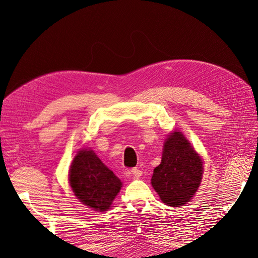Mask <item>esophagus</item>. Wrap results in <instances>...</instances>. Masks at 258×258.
<instances>
[{
	"label": "esophagus",
	"mask_w": 258,
	"mask_h": 258,
	"mask_svg": "<svg viewBox=\"0 0 258 258\" xmlns=\"http://www.w3.org/2000/svg\"><path fill=\"white\" fill-rule=\"evenodd\" d=\"M131 173H132L135 177H141L142 176V171L140 168H138V167H134V168H132V171H131Z\"/></svg>",
	"instance_id": "esophagus-1"
}]
</instances>
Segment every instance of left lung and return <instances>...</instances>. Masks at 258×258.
<instances>
[{"instance_id": "1", "label": "left lung", "mask_w": 258, "mask_h": 258, "mask_svg": "<svg viewBox=\"0 0 258 258\" xmlns=\"http://www.w3.org/2000/svg\"><path fill=\"white\" fill-rule=\"evenodd\" d=\"M203 176V161L182 132L174 131L163 146L162 162L154 168L152 186L161 201L178 207L189 202Z\"/></svg>"}]
</instances>
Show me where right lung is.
<instances>
[{
	"mask_svg": "<svg viewBox=\"0 0 258 258\" xmlns=\"http://www.w3.org/2000/svg\"><path fill=\"white\" fill-rule=\"evenodd\" d=\"M71 188L82 204L97 212L108 211L122 182L104 165L94 151L83 149L74 157L69 172Z\"/></svg>",
	"mask_w": 258,
	"mask_h": 258,
	"instance_id": "right-lung-1",
	"label": "right lung"
}]
</instances>
